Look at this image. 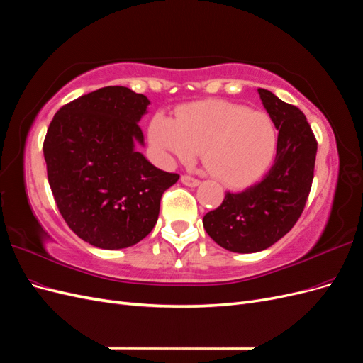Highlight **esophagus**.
<instances>
[{
	"label": "esophagus",
	"instance_id": "34e87169",
	"mask_svg": "<svg viewBox=\"0 0 363 363\" xmlns=\"http://www.w3.org/2000/svg\"><path fill=\"white\" fill-rule=\"evenodd\" d=\"M182 183L186 184V186H191V188H195V186L200 184V180L195 179V177H191V175H182Z\"/></svg>",
	"mask_w": 363,
	"mask_h": 363
}]
</instances>
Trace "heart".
<instances>
[{
  "instance_id": "b5f03b06",
  "label": "heart",
  "mask_w": 363,
  "mask_h": 363,
  "mask_svg": "<svg viewBox=\"0 0 363 363\" xmlns=\"http://www.w3.org/2000/svg\"><path fill=\"white\" fill-rule=\"evenodd\" d=\"M148 140L164 164L191 162L203 148V162L228 188L260 180L276 157L279 133L272 118L244 104L204 100L186 104L177 116L157 112L148 124Z\"/></svg>"
}]
</instances>
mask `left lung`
<instances>
[{
	"mask_svg": "<svg viewBox=\"0 0 363 363\" xmlns=\"http://www.w3.org/2000/svg\"><path fill=\"white\" fill-rule=\"evenodd\" d=\"M263 107L279 130L277 155L260 183L232 194L204 215L203 225L218 245L233 252L262 251L298 221L309 196L318 142L298 107L257 89Z\"/></svg>",
	"mask_w": 363,
	"mask_h": 363,
	"instance_id": "8db88e82",
	"label": "left lung"
}]
</instances>
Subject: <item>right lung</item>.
Instances as JSON below:
<instances>
[{"instance_id": "obj_1", "label": "right lung", "mask_w": 363, "mask_h": 363, "mask_svg": "<svg viewBox=\"0 0 363 363\" xmlns=\"http://www.w3.org/2000/svg\"><path fill=\"white\" fill-rule=\"evenodd\" d=\"M150 101L124 86H107L65 104L50 123L43 157L65 223L94 247L138 244L156 225L163 192L180 175L151 164L139 121Z\"/></svg>"}]
</instances>
